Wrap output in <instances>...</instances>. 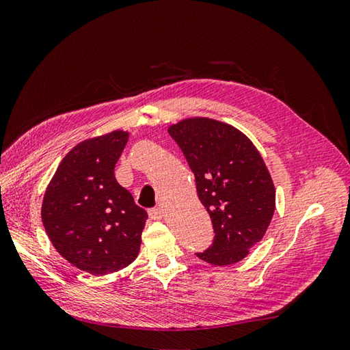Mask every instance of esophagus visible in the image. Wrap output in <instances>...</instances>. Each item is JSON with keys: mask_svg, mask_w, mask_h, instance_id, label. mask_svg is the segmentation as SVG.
Here are the masks:
<instances>
[{"mask_svg": "<svg viewBox=\"0 0 350 350\" xmlns=\"http://www.w3.org/2000/svg\"><path fill=\"white\" fill-rule=\"evenodd\" d=\"M148 215H150L151 219H154V220L162 219V217H163V209H162V208H153V209H150Z\"/></svg>", "mask_w": 350, "mask_h": 350, "instance_id": "esophagus-1", "label": "esophagus"}]
</instances>
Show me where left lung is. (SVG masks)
Here are the masks:
<instances>
[{"label": "left lung", "instance_id": "left-lung-1", "mask_svg": "<svg viewBox=\"0 0 350 350\" xmlns=\"http://www.w3.org/2000/svg\"><path fill=\"white\" fill-rule=\"evenodd\" d=\"M168 133L194 173L215 232L197 257L215 266L240 262L263 239L275 211L274 182L262 154L236 126L215 119H182Z\"/></svg>", "mask_w": 350, "mask_h": 350}]
</instances>
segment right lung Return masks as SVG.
I'll return each instance as SVG.
<instances>
[{"mask_svg":"<svg viewBox=\"0 0 350 350\" xmlns=\"http://www.w3.org/2000/svg\"><path fill=\"white\" fill-rule=\"evenodd\" d=\"M129 137L114 130L75 145L42 199V225L55 250L92 275L124 269L141 250L148 214L114 177Z\"/></svg>","mask_w":350,"mask_h":350,"instance_id":"1","label":"right lung"}]
</instances>
